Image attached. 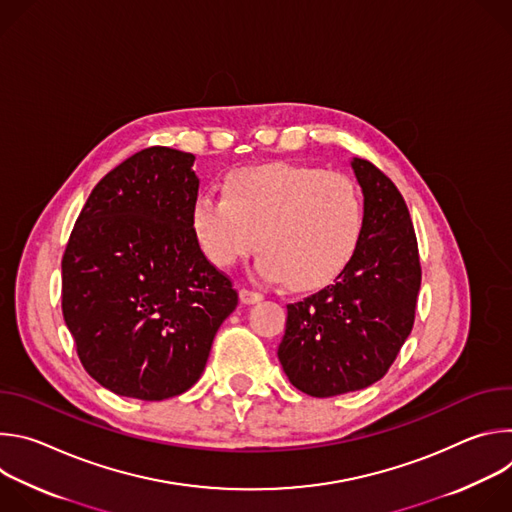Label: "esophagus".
<instances>
[{
	"label": "esophagus",
	"mask_w": 512,
	"mask_h": 512,
	"mask_svg": "<svg viewBox=\"0 0 512 512\" xmlns=\"http://www.w3.org/2000/svg\"><path fill=\"white\" fill-rule=\"evenodd\" d=\"M239 296H241V302H243V304H247V306L257 304V302H261V300H263V294H259V291L245 289V287L239 291Z\"/></svg>",
	"instance_id": "1"
}]
</instances>
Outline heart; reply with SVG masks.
Segmentation results:
<instances>
[{
    "instance_id": "heart-1",
    "label": "heart",
    "mask_w": 512,
    "mask_h": 512,
    "mask_svg": "<svg viewBox=\"0 0 512 512\" xmlns=\"http://www.w3.org/2000/svg\"><path fill=\"white\" fill-rule=\"evenodd\" d=\"M221 192L196 196L190 208V231L218 269L237 267L259 243L265 279L310 291L332 283L358 251L364 208L342 174L294 162L243 166Z\"/></svg>"
}]
</instances>
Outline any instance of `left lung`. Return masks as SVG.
I'll return each mask as SVG.
<instances>
[{"label": "left lung", "instance_id": "left-lung-1", "mask_svg": "<svg viewBox=\"0 0 512 512\" xmlns=\"http://www.w3.org/2000/svg\"><path fill=\"white\" fill-rule=\"evenodd\" d=\"M364 196V231L350 265L318 294L287 304L277 348L289 383L334 397L383 379L407 340L421 285L417 239L397 186L354 158Z\"/></svg>", "mask_w": 512, "mask_h": 512}]
</instances>
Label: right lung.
Wrapping results in <instances>:
<instances>
[{"mask_svg":"<svg viewBox=\"0 0 512 512\" xmlns=\"http://www.w3.org/2000/svg\"><path fill=\"white\" fill-rule=\"evenodd\" d=\"M192 166L162 145L133 154L93 188L64 249V322L85 371L121 397L188 391L239 304L190 231Z\"/></svg>","mask_w":512,"mask_h":512,"instance_id":"add662e5","label":"right lung"}]
</instances>
